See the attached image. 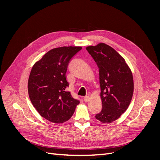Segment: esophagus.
Returning <instances> with one entry per match:
<instances>
[{
  "instance_id": "obj_1",
  "label": "esophagus",
  "mask_w": 160,
  "mask_h": 160,
  "mask_svg": "<svg viewBox=\"0 0 160 160\" xmlns=\"http://www.w3.org/2000/svg\"><path fill=\"white\" fill-rule=\"evenodd\" d=\"M83 99H84V101H85V102H88V101H90V98H89V96H85V98H83Z\"/></svg>"
}]
</instances>
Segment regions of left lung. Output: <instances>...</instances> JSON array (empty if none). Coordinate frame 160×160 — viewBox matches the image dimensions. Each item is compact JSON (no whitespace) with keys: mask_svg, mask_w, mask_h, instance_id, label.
<instances>
[{"mask_svg":"<svg viewBox=\"0 0 160 160\" xmlns=\"http://www.w3.org/2000/svg\"><path fill=\"white\" fill-rule=\"evenodd\" d=\"M86 49L99 71L102 109L95 118L101 123H109L121 117L132 101L134 88L132 72L123 58L105 43L88 46Z\"/></svg>","mask_w":160,"mask_h":160,"instance_id":"obj_1","label":"left lung"}]
</instances>
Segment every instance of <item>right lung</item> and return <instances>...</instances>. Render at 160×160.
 Here are the masks:
<instances>
[{"instance_id":"add662e5","label":"right lung","mask_w":160,"mask_h":160,"mask_svg":"<svg viewBox=\"0 0 160 160\" xmlns=\"http://www.w3.org/2000/svg\"><path fill=\"white\" fill-rule=\"evenodd\" d=\"M81 47H61L48 51L32 67L28 81L31 103L42 118L55 123L68 121L79 101L67 91L66 79L71 58Z\"/></svg>"}]
</instances>
